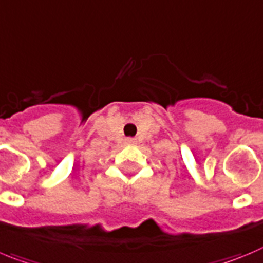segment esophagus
I'll list each match as a JSON object with an SVG mask.
<instances>
[{"instance_id":"34e87169","label":"esophagus","mask_w":263,"mask_h":263,"mask_svg":"<svg viewBox=\"0 0 263 263\" xmlns=\"http://www.w3.org/2000/svg\"><path fill=\"white\" fill-rule=\"evenodd\" d=\"M125 142H126L127 144H136L137 143V141L134 138H126V141Z\"/></svg>"}]
</instances>
